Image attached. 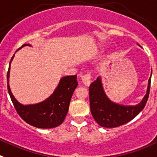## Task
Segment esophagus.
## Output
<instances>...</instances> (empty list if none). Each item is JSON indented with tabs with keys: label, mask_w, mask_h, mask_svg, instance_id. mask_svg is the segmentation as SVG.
I'll return each instance as SVG.
<instances>
[{
	"label": "esophagus",
	"mask_w": 157,
	"mask_h": 157,
	"mask_svg": "<svg viewBox=\"0 0 157 157\" xmlns=\"http://www.w3.org/2000/svg\"><path fill=\"white\" fill-rule=\"evenodd\" d=\"M81 79H82L83 84H84L85 86H89L90 84H91V79H92L91 75H90L89 73H87V74L84 75Z\"/></svg>",
	"instance_id": "obj_1"
}]
</instances>
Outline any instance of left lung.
I'll return each mask as SVG.
<instances>
[{"label":"left lung","instance_id":"8db88e82","mask_svg":"<svg viewBox=\"0 0 157 157\" xmlns=\"http://www.w3.org/2000/svg\"><path fill=\"white\" fill-rule=\"evenodd\" d=\"M152 76V73H151ZM151 77L148 81L146 94L137 105H122L109 99L104 91L101 77L90 84L89 99L91 113L95 122L102 127L113 128L127 123L144 109L150 90Z\"/></svg>","mask_w":157,"mask_h":157}]
</instances>
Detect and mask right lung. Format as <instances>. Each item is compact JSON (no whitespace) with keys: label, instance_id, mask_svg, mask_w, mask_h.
<instances>
[{"label":"right lung","instance_id":"obj_1","mask_svg":"<svg viewBox=\"0 0 157 157\" xmlns=\"http://www.w3.org/2000/svg\"><path fill=\"white\" fill-rule=\"evenodd\" d=\"M27 46H31V45L24 44L21 48ZM15 54L9 63L7 82L9 94L19 115L31 126L41 129H50L61 125L68 113L73 92L78 85L77 76L74 75L62 77L54 92L43 101L34 104H22L15 98L9 86L11 62Z\"/></svg>","mask_w":157,"mask_h":157}]
</instances>
